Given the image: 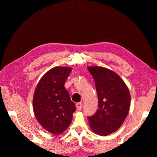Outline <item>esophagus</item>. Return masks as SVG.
Wrapping results in <instances>:
<instances>
[{"label":"esophagus","mask_w":157,"mask_h":157,"mask_svg":"<svg viewBox=\"0 0 157 157\" xmlns=\"http://www.w3.org/2000/svg\"><path fill=\"white\" fill-rule=\"evenodd\" d=\"M82 107V103H76V108H77V111L81 110Z\"/></svg>","instance_id":"1"}]
</instances>
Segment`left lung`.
<instances>
[{
    "mask_svg": "<svg viewBox=\"0 0 157 157\" xmlns=\"http://www.w3.org/2000/svg\"><path fill=\"white\" fill-rule=\"evenodd\" d=\"M94 78L98 98V109L88 117L92 132L106 136L119 128L129 112L130 94L123 80L114 71L98 66L88 67Z\"/></svg>",
    "mask_w": 157,
    "mask_h": 157,
    "instance_id": "1",
    "label": "left lung"
}]
</instances>
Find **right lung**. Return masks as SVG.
Listing matches in <instances>:
<instances>
[{"instance_id": "add662e5", "label": "right lung", "mask_w": 157, "mask_h": 157, "mask_svg": "<svg viewBox=\"0 0 157 157\" xmlns=\"http://www.w3.org/2000/svg\"><path fill=\"white\" fill-rule=\"evenodd\" d=\"M72 69L55 67L42 76L33 99L36 120L44 130L58 135L68 128L76 107L64 84Z\"/></svg>"}]
</instances>
